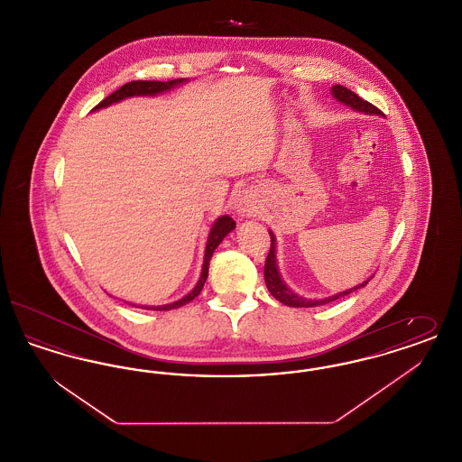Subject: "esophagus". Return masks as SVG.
Here are the masks:
<instances>
[{
	"label": "esophagus",
	"mask_w": 462,
	"mask_h": 462,
	"mask_svg": "<svg viewBox=\"0 0 462 462\" xmlns=\"http://www.w3.org/2000/svg\"><path fill=\"white\" fill-rule=\"evenodd\" d=\"M234 211L241 217H254L260 211V200L256 198V194L253 190H241L239 194H236L234 198Z\"/></svg>",
	"instance_id": "1"
}]
</instances>
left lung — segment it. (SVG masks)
Returning <instances> with one entry per match:
<instances>
[{
	"label": "left lung",
	"mask_w": 462,
	"mask_h": 462,
	"mask_svg": "<svg viewBox=\"0 0 462 462\" xmlns=\"http://www.w3.org/2000/svg\"><path fill=\"white\" fill-rule=\"evenodd\" d=\"M330 93H332V97H334L339 104H345V106L350 107V109L362 112V114H367V116H383L381 110L377 109V107H374L373 104H369L367 100H362L356 93H353L352 89L345 88V87H341V85H334V87L330 88ZM268 234H270V239H272V245H270V253H268L266 262H264V284L268 287L270 294H272L277 301L284 303L287 307L310 308L328 305L330 301H336V300H339V298L350 294V292L360 289V287H365V284L373 279V277H369V279L364 281L362 284L350 287V289H346V291H343V292H336V294H332L329 298H322V300H308V298H303V296L296 294L292 289H289L286 282L282 281V275H281L279 264H277V239H275V236H273L272 230H268Z\"/></svg>",
	"instance_id": "left-lung-1"
}]
</instances>
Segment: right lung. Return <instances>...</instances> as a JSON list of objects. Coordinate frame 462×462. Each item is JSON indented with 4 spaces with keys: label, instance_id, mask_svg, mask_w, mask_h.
<instances>
[{
    "label": "right lung",
    "instance_id": "add662e5",
    "mask_svg": "<svg viewBox=\"0 0 462 462\" xmlns=\"http://www.w3.org/2000/svg\"><path fill=\"white\" fill-rule=\"evenodd\" d=\"M189 79L181 78V79H173V81H132V83H126L123 85L121 88L116 89L114 93H110L107 98H104L97 107L93 110L106 109L112 104H117V102H123L126 98H133V97H155L159 93H166L170 89L176 88L180 85H185ZM236 228V221L232 220L228 215H223L218 217L209 234H208V241H206V249H204V262H202V270H200V277H199L198 284L196 287L185 294L183 298H180L178 301L173 303H168V305H159V307H147V305H136V308H143V310H155V311H164V310H175V308L183 307L187 303H190L196 296H199V292L202 291L204 282L208 279V268H209V260L215 253V249L220 245L221 241ZM132 305V303H128ZM134 307V305H132Z\"/></svg>",
    "mask_w": 462,
    "mask_h": 462
}]
</instances>
